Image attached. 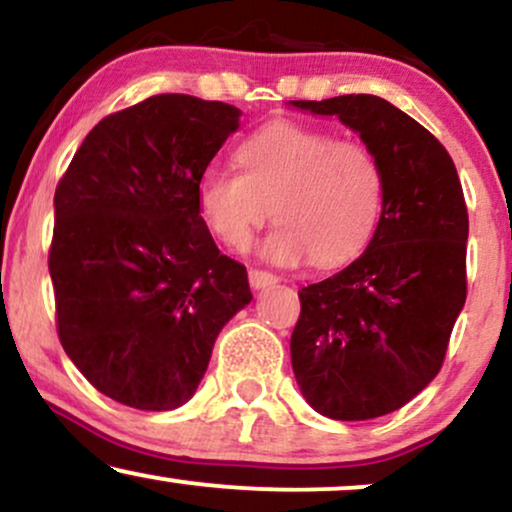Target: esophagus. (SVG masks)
Wrapping results in <instances>:
<instances>
[{"label":"esophagus","instance_id":"34e87169","mask_svg":"<svg viewBox=\"0 0 512 512\" xmlns=\"http://www.w3.org/2000/svg\"><path fill=\"white\" fill-rule=\"evenodd\" d=\"M250 286L252 288H264V286H274L276 281V274L272 272H264V269H250Z\"/></svg>","mask_w":512,"mask_h":512}]
</instances>
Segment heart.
I'll use <instances>...</instances> for the list:
<instances>
[{"instance_id":"heart-1","label":"heart","mask_w":512,"mask_h":512,"mask_svg":"<svg viewBox=\"0 0 512 512\" xmlns=\"http://www.w3.org/2000/svg\"><path fill=\"white\" fill-rule=\"evenodd\" d=\"M243 169L212 166L200 178L197 202L221 243L245 250L269 219L262 255L276 264L307 257L331 267L355 257L384 209V166L367 145L298 123H272L238 150Z\"/></svg>"}]
</instances>
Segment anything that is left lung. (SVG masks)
<instances>
[{"mask_svg": "<svg viewBox=\"0 0 512 512\" xmlns=\"http://www.w3.org/2000/svg\"><path fill=\"white\" fill-rule=\"evenodd\" d=\"M338 116L384 166V209L367 250L300 288L291 360L307 403L331 420L403 408L443 365L467 295V205L451 155L374 95L293 100Z\"/></svg>", "mask_w": 512, "mask_h": 512, "instance_id": "obj_1", "label": "left lung"}]
</instances>
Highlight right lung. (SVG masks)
<instances>
[{"label": "right lung", "mask_w": 512, "mask_h": 512, "mask_svg": "<svg viewBox=\"0 0 512 512\" xmlns=\"http://www.w3.org/2000/svg\"><path fill=\"white\" fill-rule=\"evenodd\" d=\"M240 112L152 95L85 135L54 193L49 276L61 346L104 396L174 410L193 396L224 324L252 300L221 255L197 186Z\"/></svg>", "instance_id": "add662e5"}]
</instances>
